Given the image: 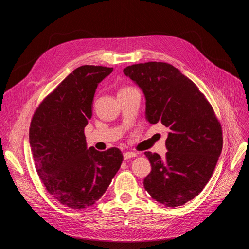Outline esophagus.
<instances>
[{"mask_svg": "<svg viewBox=\"0 0 249 249\" xmlns=\"http://www.w3.org/2000/svg\"><path fill=\"white\" fill-rule=\"evenodd\" d=\"M124 160H129V159H131V158H135V156L137 155L135 152H131V151H127V152H124Z\"/></svg>", "mask_w": 249, "mask_h": 249, "instance_id": "34e87169", "label": "esophagus"}]
</instances>
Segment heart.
Returning a JSON list of instances; mask_svg holds the SVG:
<instances>
[{"label":"heart","instance_id":"b5f03b06","mask_svg":"<svg viewBox=\"0 0 249 249\" xmlns=\"http://www.w3.org/2000/svg\"><path fill=\"white\" fill-rule=\"evenodd\" d=\"M132 89V88H129V87H128V88H123V89H120V90H119V91H123V90H127V89Z\"/></svg>","mask_w":249,"mask_h":249}]
</instances>
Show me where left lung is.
<instances>
[{
  "mask_svg": "<svg viewBox=\"0 0 249 249\" xmlns=\"http://www.w3.org/2000/svg\"><path fill=\"white\" fill-rule=\"evenodd\" d=\"M124 73L143 90L149 123L171 131L165 159L146 151L151 172L144 178L151 198L166 207L193 200L211 178L223 146L222 126L199 88L166 62L129 65Z\"/></svg>",
  "mask_w": 249,
  "mask_h": 249,
  "instance_id": "obj_1",
  "label": "left lung"
}]
</instances>
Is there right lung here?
I'll return each instance as SVG.
<instances>
[{"mask_svg":"<svg viewBox=\"0 0 249 249\" xmlns=\"http://www.w3.org/2000/svg\"><path fill=\"white\" fill-rule=\"evenodd\" d=\"M112 71L101 65H82L33 114L29 141L36 172L48 194L65 207L81 210L93 206L123 161L117 147L88 149L85 136L98 84Z\"/></svg>","mask_w":249,"mask_h":249,"instance_id":"add662e5","label":"right lung"}]
</instances>
